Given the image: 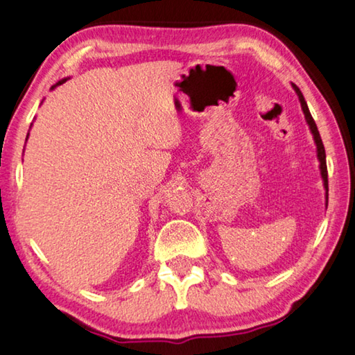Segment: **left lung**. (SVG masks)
Here are the masks:
<instances>
[{
    "mask_svg": "<svg viewBox=\"0 0 355 355\" xmlns=\"http://www.w3.org/2000/svg\"><path fill=\"white\" fill-rule=\"evenodd\" d=\"M294 91H296L297 95H299V100H300V105H302V111H304V114H305V119H307L311 133H313V136H315V142H316V148H318V158H320V163H321V175H322V178H324V186H326L327 199H329V180H327L326 150H324V144H322V141H321L320 131H318V127H316L315 120H313V117H311V114H310V111H309V106H307V101H305L302 92H300L299 87H296V86H294Z\"/></svg>",
    "mask_w": 355,
    "mask_h": 355,
    "instance_id": "8db88e82",
    "label": "left lung"
}]
</instances>
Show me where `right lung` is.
Returning <instances> with one entry per match:
<instances>
[{"label":"right lung","mask_w":355,"mask_h":355,"mask_svg":"<svg viewBox=\"0 0 355 355\" xmlns=\"http://www.w3.org/2000/svg\"><path fill=\"white\" fill-rule=\"evenodd\" d=\"M62 83H65V80H62V81H59V83H58V86H59V84H62Z\"/></svg>","instance_id":"right-lung-1"}]
</instances>
